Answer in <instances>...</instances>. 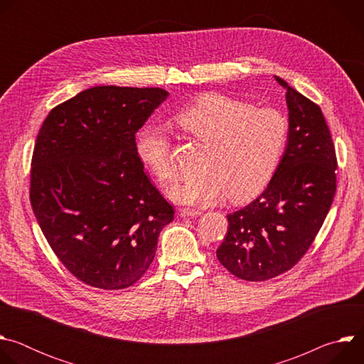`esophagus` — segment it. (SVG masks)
I'll return each instance as SVG.
<instances>
[{"label":"esophagus","mask_w":364,"mask_h":364,"mask_svg":"<svg viewBox=\"0 0 364 364\" xmlns=\"http://www.w3.org/2000/svg\"><path fill=\"white\" fill-rule=\"evenodd\" d=\"M180 216L181 218H194V216H198L200 212L196 210V209H187V207H184V209H180Z\"/></svg>","instance_id":"esophagus-1"}]
</instances>
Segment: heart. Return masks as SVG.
Listing matches in <instances>:
<instances>
[{
    "label": "heart",
    "mask_w": 364,
    "mask_h": 364,
    "mask_svg": "<svg viewBox=\"0 0 364 364\" xmlns=\"http://www.w3.org/2000/svg\"><path fill=\"white\" fill-rule=\"evenodd\" d=\"M177 127L205 145L200 174L186 177L170 190V197L184 204L210 205L225 200L245 201L261 193L271 181L287 148V117L269 107L223 93H205L174 117ZM141 164L160 184L176 176L171 139L166 128L145 124L135 136Z\"/></svg>",
    "instance_id": "1"
}]
</instances>
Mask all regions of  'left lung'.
<instances>
[{"instance_id": "obj_1", "label": "left lung", "mask_w": 364, "mask_h": 364, "mask_svg": "<svg viewBox=\"0 0 364 364\" xmlns=\"http://www.w3.org/2000/svg\"><path fill=\"white\" fill-rule=\"evenodd\" d=\"M289 134L284 157L265 191L228 215L219 262L245 281H267L295 267L313 245L337 188L334 142L316 102L285 80Z\"/></svg>"}]
</instances>
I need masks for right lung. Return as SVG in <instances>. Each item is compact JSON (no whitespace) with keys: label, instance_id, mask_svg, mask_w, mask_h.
Instances as JSON below:
<instances>
[{"label":"right lung","instance_id":"right-lung-1","mask_svg":"<svg viewBox=\"0 0 364 364\" xmlns=\"http://www.w3.org/2000/svg\"><path fill=\"white\" fill-rule=\"evenodd\" d=\"M167 96L160 87H90L51 109L38 131L33 212L59 261L89 287L134 285L174 219L135 152V134Z\"/></svg>","mask_w":364,"mask_h":364}]
</instances>
